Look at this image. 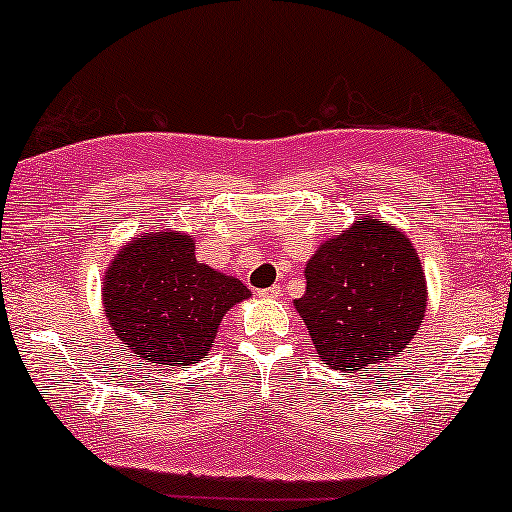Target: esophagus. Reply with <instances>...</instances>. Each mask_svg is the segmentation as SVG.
<instances>
[{"instance_id": "obj_1", "label": "esophagus", "mask_w": 512, "mask_h": 512, "mask_svg": "<svg viewBox=\"0 0 512 512\" xmlns=\"http://www.w3.org/2000/svg\"><path fill=\"white\" fill-rule=\"evenodd\" d=\"M279 295H281V288L279 286L264 288V291H260V298H279Z\"/></svg>"}]
</instances>
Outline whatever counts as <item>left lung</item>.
Wrapping results in <instances>:
<instances>
[{
  "label": "left lung",
  "mask_w": 512,
  "mask_h": 512,
  "mask_svg": "<svg viewBox=\"0 0 512 512\" xmlns=\"http://www.w3.org/2000/svg\"><path fill=\"white\" fill-rule=\"evenodd\" d=\"M295 300L317 355L343 372L398 357L427 310L422 264L410 238L377 219L329 238L305 267Z\"/></svg>",
  "instance_id": "8db88e82"
}]
</instances>
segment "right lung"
I'll return each mask as SVG.
<instances>
[{
    "label": "right lung",
    "instance_id": "add662e5",
    "mask_svg": "<svg viewBox=\"0 0 512 512\" xmlns=\"http://www.w3.org/2000/svg\"><path fill=\"white\" fill-rule=\"evenodd\" d=\"M104 315L126 348L155 365H193L214 346L221 317L248 286L195 260V243L159 231L133 240L109 264Z\"/></svg>",
    "mask_w": 512,
    "mask_h": 512
}]
</instances>
